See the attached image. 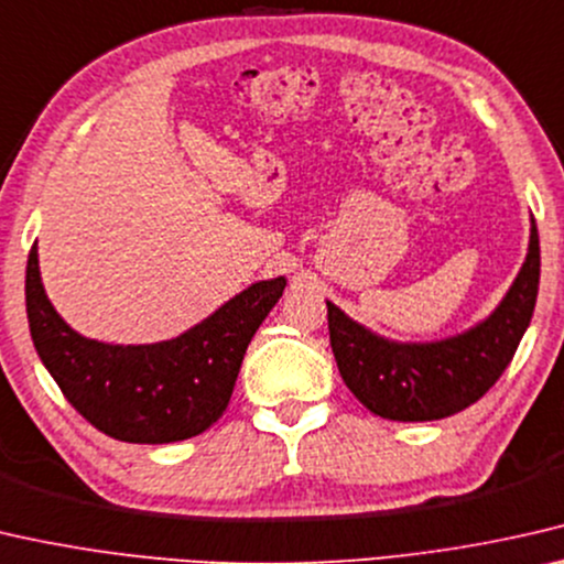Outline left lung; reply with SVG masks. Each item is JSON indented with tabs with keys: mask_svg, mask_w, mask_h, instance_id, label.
Instances as JSON below:
<instances>
[{
	"mask_svg": "<svg viewBox=\"0 0 564 564\" xmlns=\"http://www.w3.org/2000/svg\"><path fill=\"white\" fill-rule=\"evenodd\" d=\"M540 291V235L532 217L529 248L507 296L484 322L435 341H394L339 306L329 308V339L339 375L369 413L423 423L460 413L484 398L522 341Z\"/></svg>",
	"mask_w": 564,
	"mask_h": 564,
	"instance_id": "1",
	"label": "left lung"
}]
</instances>
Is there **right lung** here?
<instances>
[{
  "instance_id": "right-lung-1",
  "label": "right lung",
  "mask_w": 564,
  "mask_h": 564,
  "mask_svg": "<svg viewBox=\"0 0 564 564\" xmlns=\"http://www.w3.org/2000/svg\"><path fill=\"white\" fill-rule=\"evenodd\" d=\"M283 289V275L250 283L174 339L108 344L70 329L50 304L35 242L24 301L37 355L67 402L116 441L156 445L192 438L217 423L248 344Z\"/></svg>"
}]
</instances>
